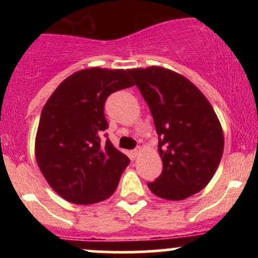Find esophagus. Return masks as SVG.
<instances>
[{
  "label": "esophagus",
  "mask_w": 258,
  "mask_h": 258,
  "mask_svg": "<svg viewBox=\"0 0 258 258\" xmlns=\"http://www.w3.org/2000/svg\"><path fill=\"white\" fill-rule=\"evenodd\" d=\"M140 155H141V148H140V147L132 151V157H134V158H137Z\"/></svg>",
  "instance_id": "34e87169"
}]
</instances>
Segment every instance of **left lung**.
Returning <instances> with one entry per match:
<instances>
[{
	"label": "left lung",
	"mask_w": 258,
	"mask_h": 258,
	"mask_svg": "<svg viewBox=\"0 0 258 258\" xmlns=\"http://www.w3.org/2000/svg\"><path fill=\"white\" fill-rule=\"evenodd\" d=\"M150 107L163 170L148 188L179 201L197 194L215 175L223 153L220 121L204 93L182 75L152 66L128 70Z\"/></svg>",
	"instance_id": "1"
}]
</instances>
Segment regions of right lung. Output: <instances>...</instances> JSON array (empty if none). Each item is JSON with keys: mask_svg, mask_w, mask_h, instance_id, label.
I'll return each mask as SVG.
<instances>
[{"mask_svg": "<svg viewBox=\"0 0 258 258\" xmlns=\"http://www.w3.org/2000/svg\"><path fill=\"white\" fill-rule=\"evenodd\" d=\"M131 86L128 70H81L59 83L43 106L36 160L49 186L66 201L96 204L117 188L130 158L103 140L108 128L103 110L111 93Z\"/></svg>", "mask_w": 258, "mask_h": 258, "instance_id": "obj_1", "label": "right lung"}]
</instances>
